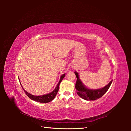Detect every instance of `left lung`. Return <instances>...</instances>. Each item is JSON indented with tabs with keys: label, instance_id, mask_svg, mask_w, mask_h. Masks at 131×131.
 <instances>
[{
	"label": "left lung",
	"instance_id": "obj_1",
	"mask_svg": "<svg viewBox=\"0 0 131 131\" xmlns=\"http://www.w3.org/2000/svg\"><path fill=\"white\" fill-rule=\"evenodd\" d=\"M74 73L77 78L76 84L75 85L77 93L79 96L87 101H95L102 97L108 90L113 81L112 80L108 85L102 89L96 90L89 89L86 88L82 84L80 79H79V74L77 72H75Z\"/></svg>",
	"mask_w": 131,
	"mask_h": 131
}]
</instances>
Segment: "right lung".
Returning a JSON list of instances; mask_svg holds the SVG:
<instances>
[{
	"instance_id": "obj_1",
	"label": "right lung",
	"mask_w": 131,
	"mask_h": 131,
	"mask_svg": "<svg viewBox=\"0 0 131 131\" xmlns=\"http://www.w3.org/2000/svg\"><path fill=\"white\" fill-rule=\"evenodd\" d=\"M64 77H65V74L61 75L60 80H59L58 84L57 85V86L56 87V88H55V89L52 91V92H51V93L41 95V96H34V95L30 94L29 93L27 92L25 90H24V89L23 88L21 84V85L22 86L23 90H24L25 92L27 94V96L30 99H31V100H32L35 101L36 102H40V103H49V102H51V101H52L55 98V97H56V94L58 91V90H59V84H60L61 82L62 81V80L63 79V78H64Z\"/></svg>"
}]
</instances>
